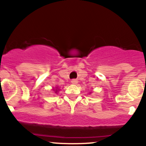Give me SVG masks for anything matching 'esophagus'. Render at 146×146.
Instances as JSON below:
<instances>
[{
  "instance_id": "34e87169",
  "label": "esophagus",
  "mask_w": 146,
  "mask_h": 146,
  "mask_svg": "<svg viewBox=\"0 0 146 146\" xmlns=\"http://www.w3.org/2000/svg\"><path fill=\"white\" fill-rule=\"evenodd\" d=\"M70 82H71L72 84H77V83H78V80H77L76 79H73V80H71Z\"/></svg>"
}]
</instances>
